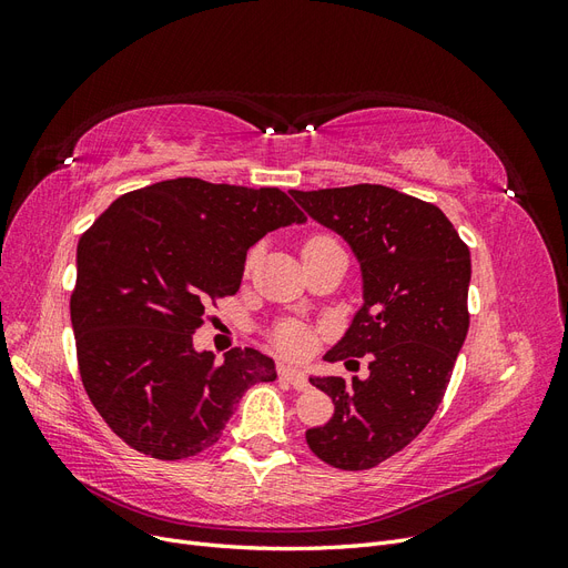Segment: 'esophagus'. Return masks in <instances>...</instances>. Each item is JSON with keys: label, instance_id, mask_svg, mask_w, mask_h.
<instances>
[{"label": "esophagus", "instance_id": "34e87169", "mask_svg": "<svg viewBox=\"0 0 568 568\" xmlns=\"http://www.w3.org/2000/svg\"><path fill=\"white\" fill-rule=\"evenodd\" d=\"M280 376H282L284 382H288L291 386H294L296 390H305L307 386H311V384H307V379H305V374H303L301 369H296V367L282 365V367H280Z\"/></svg>", "mask_w": 568, "mask_h": 568}]
</instances>
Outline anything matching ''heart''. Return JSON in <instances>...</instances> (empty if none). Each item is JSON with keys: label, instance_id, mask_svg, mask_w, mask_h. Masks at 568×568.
Instances as JSON below:
<instances>
[{"label": "heart", "instance_id": "b5f03b06", "mask_svg": "<svg viewBox=\"0 0 568 568\" xmlns=\"http://www.w3.org/2000/svg\"><path fill=\"white\" fill-rule=\"evenodd\" d=\"M324 244H334L332 236H324V234H317L313 236L311 242L305 244V248H313V246H324ZM303 248V251H305ZM253 261V255L248 257V263ZM274 343L277 346L288 353V355H303L307 351V334L301 324H282L277 332H274Z\"/></svg>", "mask_w": 568, "mask_h": 568}]
</instances>
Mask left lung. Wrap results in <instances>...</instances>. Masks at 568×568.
<instances>
[{
  "label": "left lung",
  "mask_w": 568,
  "mask_h": 568,
  "mask_svg": "<svg viewBox=\"0 0 568 568\" xmlns=\"http://www.w3.org/2000/svg\"><path fill=\"white\" fill-rule=\"evenodd\" d=\"M291 196L346 239L363 270V307L324 359L369 357L365 379L311 376L332 398L334 417L307 428L305 440L336 469H372L436 415L469 332L471 255L438 205L390 186L294 189Z\"/></svg>",
  "instance_id": "obj_1"
}]
</instances>
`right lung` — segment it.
I'll list each match as a JSON object with an SVG mask.
<instances>
[{
  "instance_id": "1",
  "label": "right lung",
  "mask_w": 568,
  "mask_h": 568,
  "mask_svg": "<svg viewBox=\"0 0 568 568\" xmlns=\"http://www.w3.org/2000/svg\"><path fill=\"white\" fill-rule=\"evenodd\" d=\"M294 222L277 186L178 178L115 199L80 236L71 296L82 386L111 432L175 462L217 443L242 395L277 379L274 359L194 348L209 303L234 296L248 248Z\"/></svg>"
}]
</instances>
